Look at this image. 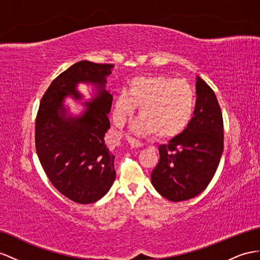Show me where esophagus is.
Wrapping results in <instances>:
<instances>
[{
  "label": "esophagus",
  "mask_w": 260,
  "mask_h": 260,
  "mask_svg": "<svg viewBox=\"0 0 260 260\" xmlns=\"http://www.w3.org/2000/svg\"><path fill=\"white\" fill-rule=\"evenodd\" d=\"M127 142L129 144V146L132 148H139V147H143V144L139 143L138 141H136V139L132 138V137H128L127 138Z\"/></svg>",
  "instance_id": "obj_1"
}]
</instances>
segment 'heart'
<instances>
[{"mask_svg":"<svg viewBox=\"0 0 260 260\" xmlns=\"http://www.w3.org/2000/svg\"><path fill=\"white\" fill-rule=\"evenodd\" d=\"M196 92L184 79L161 75L133 78L126 93H119L113 105L115 123L122 126L139 109L133 125L137 135L154 134L171 138L182 133L193 116Z\"/></svg>","mask_w":260,"mask_h":260,"instance_id":"heart-1","label":"heart"}]
</instances>
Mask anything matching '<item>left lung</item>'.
I'll return each instance as SVG.
<instances>
[{"label": "left lung", "instance_id": "left-lung-1", "mask_svg": "<svg viewBox=\"0 0 260 260\" xmlns=\"http://www.w3.org/2000/svg\"><path fill=\"white\" fill-rule=\"evenodd\" d=\"M194 116L181 134L160 145L159 162L151 172L158 193L172 202L197 197L215 175L224 147L223 117L215 93L196 79Z\"/></svg>", "mask_w": 260, "mask_h": 260}]
</instances>
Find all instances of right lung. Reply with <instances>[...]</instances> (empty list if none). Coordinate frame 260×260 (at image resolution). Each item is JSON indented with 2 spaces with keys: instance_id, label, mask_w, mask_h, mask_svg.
I'll return each mask as SVG.
<instances>
[{
  "instance_id": "right-lung-1",
  "label": "right lung",
  "mask_w": 260,
  "mask_h": 260,
  "mask_svg": "<svg viewBox=\"0 0 260 260\" xmlns=\"http://www.w3.org/2000/svg\"><path fill=\"white\" fill-rule=\"evenodd\" d=\"M114 64L82 60L71 66L51 82L44 94L35 126L36 151L54 187L71 201H99L115 180L114 155L104 137L113 96L105 90ZM80 83L92 86V98L80 115L66 112L67 97L82 101Z\"/></svg>"
}]
</instances>
